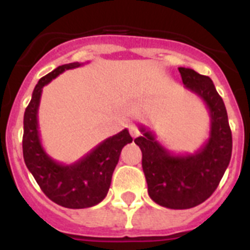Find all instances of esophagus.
Listing matches in <instances>:
<instances>
[{"instance_id": "esophagus-1", "label": "esophagus", "mask_w": 250, "mask_h": 250, "mask_svg": "<svg viewBox=\"0 0 250 250\" xmlns=\"http://www.w3.org/2000/svg\"><path fill=\"white\" fill-rule=\"evenodd\" d=\"M129 130H130V134H131L132 138H136V136L140 134L138 125H135V124H132V123L129 124Z\"/></svg>"}]
</instances>
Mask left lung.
Masks as SVG:
<instances>
[{
    "label": "left lung",
    "mask_w": 250,
    "mask_h": 250,
    "mask_svg": "<svg viewBox=\"0 0 250 250\" xmlns=\"http://www.w3.org/2000/svg\"><path fill=\"white\" fill-rule=\"evenodd\" d=\"M185 89L199 96L210 114L209 139L198 151L174 155L156 141L145 126L135 144L143 152L147 193L156 204L169 209H189L214 193L231 158V131L227 109L210 77L193 68L179 67Z\"/></svg>",
    "instance_id": "8db88e82"
}]
</instances>
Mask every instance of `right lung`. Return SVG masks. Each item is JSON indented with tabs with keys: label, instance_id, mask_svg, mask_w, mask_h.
<instances>
[{
	"label": "right lung",
	"instance_id": "right-lung-1",
	"mask_svg": "<svg viewBox=\"0 0 250 250\" xmlns=\"http://www.w3.org/2000/svg\"><path fill=\"white\" fill-rule=\"evenodd\" d=\"M81 65L83 63L79 62L66 63L41 77L35 86L23 116L22 150L26 167L46 196L68 209H83L103 202L109 191L112 173L120 158L121 150L132 141L129 130L124 129L116 135L101 141L80 160L70 165L54 160L45 151L40 139L37 120L43 86L65 70Z\"/></svg>",
	"mask_w": 250,
	"mask_h": 250
}]
</instances>
